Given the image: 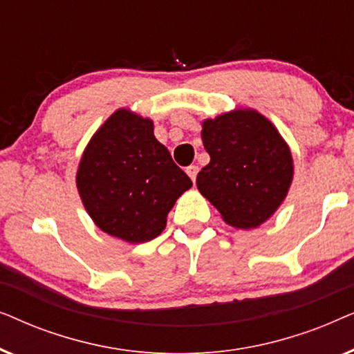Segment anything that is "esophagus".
Wrapping results in <instances>:
<instances>
[{"label": "esophagus", "instance_id": "esophagus-1", "mask_svg": "<svg viewBox=\"0 0 354 354\" xmlns=\"http://www.w3.org/2000/svg\"><path fill=\"white\" fill-rule=\"evenodd\" d=\"M198 171H200V169H198V166H195V164H192V166H188V167H187V174H188V177H190L193 182L196 180Z\"/></svg>", "mask_w": 354, "mask_h": 354}]
</instances>
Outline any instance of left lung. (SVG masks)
Segmentation results:
<instances>
[{
    "mask_svg": "<svg viewBox=\"0 0 354 354\" xmlns=\"http://www.w3.org/2000/svg\"><path fill=\"white\" fill-rule=\"evenodd\" d=\"M203 145L211 161L198 174V190L236 229H256L277 211L293 178L288 145L254 109L206 119Z\"/></svg>",
    "mask_w": 354,
    "mask_h": 354,
    "instance_id": "1",
    "label": "left lung"
}]
</instances>
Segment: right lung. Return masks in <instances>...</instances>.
I'll return each mask as SVG.
<instances>
[{
  "instance_id": "right-lung-1",
  "label": "right lung",
  "mask_w": 354,
  "mask_h": 354,
  "mask_svg": "<svg viewBox=\"0 0 354 354\" xmlns=\"http://www.w3.org/2000/svg\"><path fill=\"white\" fill-rule=\"evenodd\" d=\"M192 185L154 137L151 120L129 109H118L101 125L77 171L82 203L95 224L129 243L156 239Z\"/></svg>"
}]
</instances>
